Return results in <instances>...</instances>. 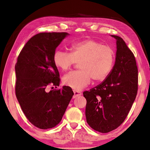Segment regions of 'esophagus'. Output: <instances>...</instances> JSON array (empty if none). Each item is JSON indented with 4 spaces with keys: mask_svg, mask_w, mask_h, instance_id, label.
<instances>
[{
    "mask_svg": "<svg viewBox=\"0 0 150 150\" xmlns=\"http://www.w3.org/2000/svg\"><path fill=\"white\" fill-rule=\"evenodd\" d=\"M73 93H74V95H73V98H76L79 96L81 95V92L77 91V90H73Z\"/></svg>",
    "mask_w": 150,
    "mask_h": 150,
    "instance_id": "obj_1",
    "label": "esophagus"
}]
</instances>
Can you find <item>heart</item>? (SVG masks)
Here are the masks:
<instances>
[{
    "instance_id": "heart-1",
    "label": "heart",
    "mask_w": 150,
    "mask_h": 150,
    "mask_svg": "<svg viewBox=\"0 0 150 150\" xmlns=\"http://www.w3.org/2000/svg\"><path fill=\"white\" fill-rule=\"evenodd\" d=\"M115 51L93 39L73 43L71 53L61 49L55 51L53 60L57 68L66 71L79 62V69L67 73L63 84L75 90H81L90 83L91 79L99 82L110 75L115 62Z\"/></svg>"
}]
</instances>
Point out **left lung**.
Wrapping results in <instances>:
<instances>
[{
  "label": "left lung",
  "instance_id": "8db88e82",
  "mask_svg": "<svg viewBox=\"0 0 150 150\" xmlns=\"http://www.w3.org/2000/svg\"><path fill=\"white\" fill-rule=\"evenodd\" d=\"M117 41L115 63L104 81L83 92L86 117L92 129L100 133L115 129L128 116L138 91V68L134 54L124 40Z\"/></svg>",
  "mask_w": 150,
  "mask_h": 150
}]
</instances>
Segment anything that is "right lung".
I'll return each instance as SVG.
<instances>
[{
  "mask_svg": "<svg viewBox=\"0 0 150 150\" xmlns=\"http://www.w3.org/2000/svg\"><path fill=\"white\" fill-rule=\"evenodd\" d=\"M68 34L38 33L28 41L18 56L16 97L28 120L40 129L54 128L60 122L74 94L66 86L47 91L50 86H59L60 75L53 56Z\"/></svg>",
  "mask_w": 150,
  "mask_h": 150,
  "instance_id": "add662e5",
  "label": "right lung"
}]
</instances>
